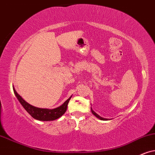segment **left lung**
<instances>
[{
    "label": "left lung",
    "mask_w": 155,
    "mask_h": 155,
    "mask_svg": "<svg viewBox=\"0 0 155 155\" xmlns=\"http://www.w3.org/2000/svg\"><path fill=\"white\" fill-rule=\"evenodd\" d=\"M91 112H92V114H93L94 115V116H96L97 117V118H99V119H101V120H107V119H104V118H102V117H100L99 116V115H98L97 113H95V111H93L92 110V109H91Z\"/></svg>",
    "instance_id": "left-lung-1"
}]
</instances>
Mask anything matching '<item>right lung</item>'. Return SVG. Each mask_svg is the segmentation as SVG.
Listing matches in <instances>:
<instances>
[{
  "instance_id": "add662e5",
  "label": "right lung",
  "mask_w": 155,
  "mask_h": 155,
  "mask_svg": "<svg viewBox=\"0 0 155 155\" xmlns=\"http://www.w3.org/2000/svg\"><path fill=\"white\" fill-rule=\"evenodd\" d=\"M13 89L15 97H17L18 100L19 102L21 104V105L23 106V108L26 110L27 112H28L33 118L40 121H53L55 120V119H57L59 118V117H61L62 115L66 112V109H67L68 104L69 102V100L71 98V97L68 98L63 104L61 105L60 107H57V108H55L53 109L38 108V107H34V106L27 103L26 101H25L24 99L17 93V91H15V89L13 87Z\"/></svg>"
}]
</instances>
